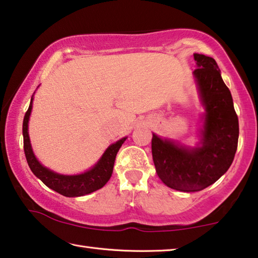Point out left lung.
Segmentation results:
<instances>
[{"mask_svg":"<svg viewBox=\"0 0 258 258\" xmlns=\"http://www.w3.org/2000/svg\"><path fill=\"white\" fill-rule=\"evenodd\" d=\"M193 75L204 108L200 142L195 147L153 133L151 153L159 179L180 191H199L230 169L239 139V120L230 89L212 57L194 54Z\"/></svg>","mask_w":258,"mask_h":258,"instance_id":"1","label":"left lung"}]
</instances>
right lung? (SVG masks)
<instances>
[{
    "mask_svg": "<svg viewBox=\"0 0 258 258\" xmlns=\"http://www.w3.org/2000/svg\"><path fill=\"white\" fill-rule=\"evenodd\" d=\"M33 99L34 97L32 95L30 107H28L25 117H24L23 137L24 151H25L28 166L35 177H38L50 189L62 194L63 196H67V198H78V196L91 194L103 187L111 177L117 153L127 137L110 145L96 164L85 172L79 174L57 173L41 164L38 158L35 157L33 149H32L30 136H28V120H30L32 107H33Z\"/></svg>",
    "mask_w": 258,
    "mask_h": 258,
    "instance_id": "right-lung-1",
    "label": "right lung"
}]
</instances>
